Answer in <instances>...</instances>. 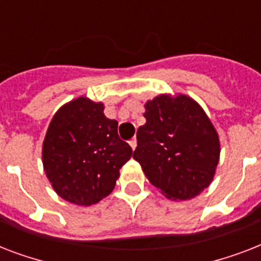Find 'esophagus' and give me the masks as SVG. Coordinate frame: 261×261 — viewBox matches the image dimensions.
Here are the masks:
<instances>
[{
    "mask_svg": "<svg viewBox=\"0 0 261 261\" xmlns=\"http://www.w3.org/2000/svg\"><path fill=\"white\" fill-rule=\"evenodd\" d=\"M130 146H131V149H133V150H135V147H137V139H131L130 141Z\"/></svg>",
    "mask_w": 261,
    "mask_h": 261,
    "instance_id": "esophagus-1",
    "label": "esophagus"
}]
</instances>
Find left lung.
I'll return each instance as SVG.
<instances>
[{
  "instance_id": "1",
  "label": "left lung",
  "mask_w": 261,
  "mask_h": 261,
  "mask_svg": "<svg viewBox=\"0 0 261 261\" xmlns=\"http://www.w3.org/2000/svg\"><path fill=\"white\" fill-rule=\"evenodd\" d=\"M133 159L147 180L172 200L198 196L214 178L221 143L202 107L187 94L163 93L145 102Z\"/></svg>"
}]
</instances>
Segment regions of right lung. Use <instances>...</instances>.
<instances>
[{
    "mask_svg": "<svg viewBox=\"0 0 261 261\" xmlns=\"http://www.w3.org/2000/svg\"><path fill=\"white\" fill-rule=\"evenodd\" d=\"M131 155L130 145L119 138L118 122L104 115L101 101L85 96L55 112L42 149L43 169L55 192L85 207L112 192Z\"/></svg>",
    "mask_w": 261,
    "mask_h": 261,
    "instance_id": "add662e5",
    "label": "right lung"
}]
</instances>
